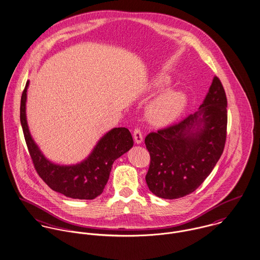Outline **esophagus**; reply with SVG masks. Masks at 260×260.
<instances>
[{
	"label": "esophagus",
	"mask_w": 260,
	"mask_h": 260,
	"mask_svg": "<svg viewBox=\"0 0 260 260\" xmlns=\"http://www.w3.org/2000/svg\"><path fill=\"white\" fill-rule=\"evenodd\" d=\"M134 139H135L136 144H140L143 143L144 136H143V133H142V131L140 128H136L134 131Z\"/></svg>",
	"instance_id": "34e87169"
}]
</instances>
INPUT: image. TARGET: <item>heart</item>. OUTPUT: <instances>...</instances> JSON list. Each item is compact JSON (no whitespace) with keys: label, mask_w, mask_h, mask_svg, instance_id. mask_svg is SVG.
I'll return each mask as SVG.
<instances>
[{"label":"heart","mask_w":260,"mask_h":260,"mask_svg":"<svg viewBox=\"0 0 260 260\" xmlns=\"http://www.w3.org/2000/svg\"><path fill=\"white\" fill-rule=\"evenodd\" d=\"M171 80L166 75L155 76L148 88L151 91H159L168 87ZM188 103V96L180 88H169L157 95L148 106L146 114L150 122L156 125H168L176 120L184 112Z\"/></svg>","instance_id":"b5f03b06"}]
</instances>
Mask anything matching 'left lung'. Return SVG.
Listing matches in <instances>:
<instances>
[{
    "instance_id": "left-lung-1",
    "label": "left lung",
    "mask_w": 260,
    "mask_h": 260,
    "mask_svg": "<svg viewBox=\"0 0 260 260\" xmlns=\"http://www.w3.org/2000/svg\"><path fill=\"white\" fill-rule=\"evenodd\" d=\"M226 108L224 88L214 77L197 113L146 136L150 164L145 181L153 194L166 200L183 198L210 174L225 145Z\"/></svg>"
}]
</instances>
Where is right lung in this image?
Wrapping results in <instances>:
<instances>
[{
    "label": "right lung",
    "instance_id": "1",
    "mask_svg": "<svg viewBox=\"0 0 260 260\" xmlns=\"http://www.w3.org/2000/svg\"><path fill=\"white\" fill-rule=\"evenodd\" d=\"M29 82L21 99L20 119L25 141L35 170L53 190L71 199L93 200L99 197L109 180L114 161L134 145L129 131L115 127L106 134L87 158L74 166H58L45 157L29 134L26 117V101Z\"/></svg>",
    "mask_w": 260,
    "mask_h": 260
}]
</instances>
